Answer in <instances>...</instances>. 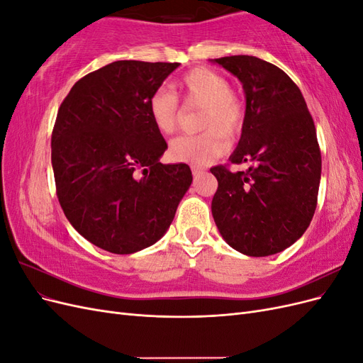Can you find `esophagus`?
Listing matches in <instances>:
<instances>
[{"mask_svg": "<svg viewBox=\"0 0 363 363\" xmlns=\"http://www.w3.org/2000/svg\"><path fill=\"white\" fill-rule=\"evenodd\" d=\"M192 174H194V177L196 179V177H200V175L203 174V171H201V169H199V168H195V167H192Z\"/></svg>", "mask_w": 363, "mask_h": 363, "instance_id": "34e87169", "label": "esophagus"}]
</instances>
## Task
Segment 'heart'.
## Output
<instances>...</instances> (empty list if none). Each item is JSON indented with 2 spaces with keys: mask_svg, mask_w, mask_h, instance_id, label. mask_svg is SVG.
Instances as JSON below:
<instances>
[{
  "mask_svg": "<svg viewBox=\"0 0 363 363\" xmlns=\"http://www.w3.org/2000/svg\"><path fill=\"white\" fill-rule=\"evenodd\" d=\"M188 106L203 107L200 135H183L169 145L174 160L204 167L227 148L228 138L236 136L244 124V107L232 92V84L224 75L207 68H196L175 83ZM150 115L156 128L163 135H171L177 128L180 118L179 98L168 87H159L148 101Z\"/></svg>",
  "mask_w": 363,
  "mask_h": 363,
  "instance_id": "b5f03b06",
  "label": "heart"
}]
</instances>
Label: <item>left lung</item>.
Returning <instances> with one entry per match:
<instances>
[{"instance_id":"8db88e82","label":"left lung","mask_w":363,"mask_h":363,"mask_svg":"<svg viewBox=\"0 0 363 363\" xmlns=\"http://www.w3.org/2000/svg\"><path fill=\"white\" fill-rule=\"evenodd\" d=\"M242 83V135L230 156L247 171L213 167L212 215L219 233L251 257L276 255L309 227L321 180V151L313 119L291 77L255 56L213 59Z\"/></svg>"}]
</instances>
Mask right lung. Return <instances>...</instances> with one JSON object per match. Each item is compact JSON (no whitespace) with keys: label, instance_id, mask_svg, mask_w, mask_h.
I'll list each match as a JSON object with an SVG mask.
<instances>
[{"label":"right lung","instance_id":"obj_1","mask_svg":"<svg viewBox=\"0 0 363 363\" xmlns=\"http://www.w3.org/2000/svg\"><path fill=\"white\" fill-rule=\"evenodd\" d=\"M179 65L108 63L77 82L60 104L51 136L57 199L77 232L108 252L156 244L192 183L186 163H160L168 145L148 107Z\"/></svg>","mask_w":363,"mask_h":363}]
</instances>
